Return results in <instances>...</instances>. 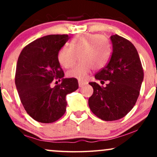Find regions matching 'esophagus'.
<instances>
[{
    "label": "esophagus",
    "mask_w": 157,
    "mask_h": 157,
    "mask_svg": "<svg viewBox=\"0 0 157 157\" xmlns=\"http://www.w3.org/2000/svg\"><path fill=\"white\" fill-rule=\"evenodd\" d=\"M78 83H79V87H82V86L86 85V82H82V81H80V80L78 81Z\"/></svg>",
    "instance_id": "obj_1"
}]
</instances>
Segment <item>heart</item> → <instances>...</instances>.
I'll return each instance as SVG.
<instances>
[{
  "label": "heart",
  "instance_id": "obj_1",
  "mask_svg": "<svg viewBox=\"0 0 157 157\" xmlns=\"http://www.w3.org/2000/svg\"><path fill=\"white\" fill-rule=\"evenodd\" d=\"M111 54L109 40L100 34H83L71 40L70 46H64L57 53V60L62 67L69 68L77 58L80 62L67 72L71 78L85 80L91 68L105 67Z\"/></svg>",
  "mask_w": 157,
  "mask_h": 157
}]
</instances>
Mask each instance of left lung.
I'll return each instance as SVG.
<instances>
[{
    "instance_id": "left-lung-1",
    "label": "left lung",
    "mask_w": 157,
    "mask_h": 157,
    "mask_svg": "<svg viewBox=\"0 0 157 157\" xmlns=\"http://www.w3.org/2000/svg\"><path fill=\"white\" fill-rule=\"evenodd\" d=\"M111 58L95 75L101 82H109L105 87L96 82H89L94 89L89 99L90 109L105 121L120 120L133 109L144 77L141 60L132 43L117 35H111Z\"/></svg>"
}]
</instances>
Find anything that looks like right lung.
Listing matches in <instances>:
<instances>
[{"label":"right lung","instance_id":"add662e5","mask_svg":"<svg viewBox=\"0 0 157 157\" xmlns=\"http://www.w3.org/2000/svg\"><path fill=\"white\" fill-rule=\"evenodd\" d=\"M70 37L50 35L35 40L20 54L15 72V86L26 111L42 123L58 120L66 112V96L78 89L76 78H63L57 53ZM55 78L61 80L54 88Z\"/></svg>","mask_w":157,"mask_h":157}]
</instances>
